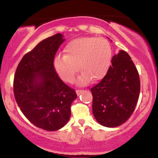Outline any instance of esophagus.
I'll return each mask as SVG.
<instances>
[{
    "label": "esophagus",
    "mask_w": 158,
    "mask_h": 158,
    "mask_svg": "<svg viewBox=\"0 0 158 158\" xmlns=\"http://www.w3.org/2000/svg\"><path fill=\"white\" fill-rule=\"evenodd\" d=\"M83 91H84V90H77V91H76V92H77V95L79 96V95H80V94L82 93Z\"/></svg>",
    "instance_id": "34e87169"
}]
</instances>
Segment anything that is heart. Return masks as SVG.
I'll list each match as a JSON object with an SVG mask.
<instances>
[{
	"instance_id": "b5f03b06",
	"label": "heart",
	"mask_w": 158,
	"mask_h": 158,
	"mask_svg": "<svg viewBox=\"0 0 158 158\" xmlns=\"http://www.w3.org/2000/svg\"><path fill=\"white\" fill-rule=\"evenodd\" d=\"M111 56V47L106 39L78 38L67 44L64 56H56L54 67L61 79L66 82H72L79 70L81 73L79 83L85 85L90 79L95 81L106 75Z\"/></svg>"
}]
</instances>
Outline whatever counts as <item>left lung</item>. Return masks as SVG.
Wrapping results in <instances>:
<instances>
[{"label":"left lung","instance_id":"1","mask_svg":"<svg viewBox=\"0 0 158 158\" xmlns=\"http://www.w3.org/2000/svg\"><path fill=\"white\" fill-rule=\"evenodd\" d=\"M139 90L138 71L129 55L120 50L112 57L106 75L90 88L95 119L108 128L126 123L135 109Z\"/></svg>","mask_w":158,"mask_h":158}]
</instances>
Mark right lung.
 Returning <instances> with one entry per match:
<instances>
[{
  "label": "right lung",
  "mask_w": 158,
  "mask_h": 158,
  "mask_svg": "<svg viewBox=\"0 0 158 158\" xmlns=\"http://www.w3.org/2000/svg\"><path fill=\"white\" fill-rule=\"evenodd\" d=\"M64 41L60 33L41 41L23 56L14 77V95L23 115L38 128L49 131L67 124L70 106L77 98L54 68V58Z\"/></svg>",
  "instance_id": "add662e5"
}]
</instances>
